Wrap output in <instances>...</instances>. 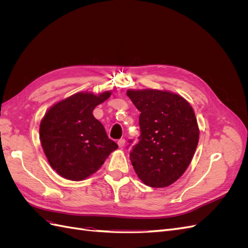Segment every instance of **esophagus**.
Listing matches in <instances>:
<instances>
[{"mask_svg": "<svg viewBox=\"0 0 248 248\" xmlns=\"http://www.w3.org/2000/svg\"><path fill=\"white\" fill-rule=\"evenodd\" d=\"M118 145H119L120 148H123L125 146V140L124 139H120L118 140Z\"/></svg>", "mask_w": 248, "mask_h": 248, "instance_id": "34e87169", "label": "esophagus"}]
</instances>
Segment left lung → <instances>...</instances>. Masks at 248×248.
Instances as JSON below:
<instances>
[{
    "label": "left lung",
    "instance_id": "obj_1",
    "mask_svg": "<svg viewBox=\"0 0 248 248\" xmlns=\"http://www.w3.org/2000/svg\"><path fill=\"white\" fill-rule=\"evenodd\" d=\"M140 111V141L130 151L138 177L150 187H168L181 177L198 147L200 129L189 102L155 89L127 90Z\"/></svg>",
    "mask_w": 248,
    "mask_h": 248
}]
</instances>
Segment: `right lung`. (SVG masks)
<instances>
[{
	"label": "right lung",
	"mask_w": 248,
	"mask_h": 248,
	"mask_svg": "<svg viewBox=\"0 0 248 248\" xmlns=\"http://www.w3.org/2000/svg\"><path fill=\"white\" fill-rule=\"evenodd\" d=\"M110 95L111 91L98 95L78 92L55 103L42 118L41 146L50 167L61 177L71 181L85 180L118 149L93 116L94 108Z\"/></svg>",
	"instance_id": "add662e5"
}]
</instances>
